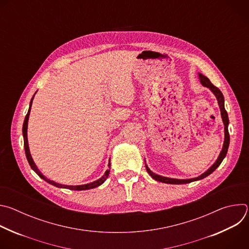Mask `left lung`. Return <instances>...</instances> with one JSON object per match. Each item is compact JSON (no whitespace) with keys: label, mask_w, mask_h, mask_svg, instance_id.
I'll use <instances>...</instances> for the list:
<instances>
[{"label":"left lung","mask_w":249,"mask_h":249,"mask_svg":"<svg viewBox=\"0 0 249 249\" xmlns=\"http://www.w3.org/2000/svg\"><path fill=\"white\" fill-rule=\"evenodd\" d=\"M198 77H199V80H200V83L208 88L212 92L213 94H214L218 100V104H219V107H220V110H221V116H222V120H223V123H224V127H225V140H224V145H223V148H222V151L218 157V159L216 160V161L213 163L204 173H202L201 175L195 177V178H190V179H177V178H170V177H165V176H161V175H159L155 172H153L149 166L146 164V169L148 171V173L153 177V178L157 181H160V182H163V183H167V184H186V183H190V182H193V181H197V180H201L203 178H205V177H207L208 175H210L213 171H215V169L222 163L223 160L226 158L227 156V153H228V149H229V145H230V134H229V116H228V112L226 111L225 109V99H224V95L222 93V91L217 88L215 87L214 85H213L210 80L202 75L201 73H198ZM146 161V160H145Z\"/></svg>","instance_id":"obj_1"}]
</instances>
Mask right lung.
Masks as SVG:
<instances>
[{"mask_svg": "<svg viewBox=\"0 0 249 249\" xmlns=\"http://www.w3.org/2000/svg\"><path fill=\"white\" fill-rule=\"evenodd\" d=\"M37 92V91H36ZM35 92V93H36ZM35 93L33 94L31 100H30V103H29V108H28V112L24 118V121H23V125H22V136H23V143H24V151H25V156H26V159H27V161L30 165V167L35 171V173H36L39 177H41L42 179H44L46 182H48L49 184H52L58 188H66V189H70V190H89V189H92V188H95L99 185H101L105 180L106 178H107L108 175H109V172H110V159H109V163H108V168L105 170L104 174L100 177L99 179L93 181V182H90V183H87V184H83V185H65V184H61V183H57L53 180H50L48 179L46 176H44L41 171L38 169V167L36 166V164H35V162L33 161V159L30 155V151H29V147H28V140H27V124H28V118H29V114H30V109H31V104H32V100L34 98V95Z\"/></svg>", "mask_w": 249, "mask_h": 249, "instance_id": "obj_1", "label": "right lung"}]
</instances>
